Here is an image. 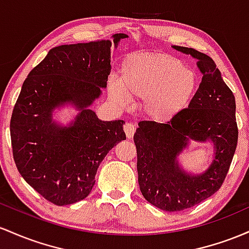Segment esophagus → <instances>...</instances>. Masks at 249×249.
<instances>
[{"label": "esophagus", "instance_id": "34e87169", "mask_svg": "<svg viewBox=\"0 0 249 249\" xmlns=\"http://www.w3.org/2000/svg\"><path fill=\"white\" fill-rule=\"evenodd\" d=\"M124 130L125 133V136H127V139H132L134 136V134H135L136 128L133 124H130V122H127V124L124 125Z\"/></svg>", "mask_w": 249, "mask_h": 249}]
</instances>
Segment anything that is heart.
<instances>
[{
    "instance_id": "b5f03b06",
    "label": "heart",
    "mask_w": 249,
    "mask_h": 249,
    "mask_svg": "<svg viewBox=\"0 0 249 249\" xmlns=\"http://www.w3.org/2000/svg\"><path fill=\"white\" fill-rule=\"evenodd\" d=\"M197 76L168 54L136 53L124 60L122 76H111L108 91L114 101L127 105L130 97L143 100L142 109L155 121H168L191 102Z\"/></svg>"
}]
</instances>
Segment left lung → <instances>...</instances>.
I'll return each instance as SVG.
<instances>
[{"label": "left lung", "mask_w": 249, "mask_h": 249, "mask_svg": "<svg viewBox=\"0 0 249 249\" xmlns=\"http://www.w3.org/2000/svg\"><path fill=\"white\" fill-rule=\"evenodd\" d=\"M197 60L202 80L188 108L166 124L141 121L134 134L139 186L148 202L166 212L191 208L220 189L237 143L235 97L208 55L173 46ZM191 141L213 144V160L200 175L187 172L178 156Z\"/></svg>", "instance_id": "8db88e82"}]
</instances>
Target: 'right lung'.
Instances as JSON below:
<instances>
[{"mask_svg": "<svg viewBox=\"0 0 249 249\" xmlns=\"http://www.w3.org/2000/svg\"><path fill=\"white\" fill-rule=\"evenodd\" d=\"M113 41L62 44L28 74L10 120L13 156L19 174L36 192L56 206L88 196L105 156L125 140L124 120L102 121L90 109L107 88ZM71 105L77 116L67 126L52 115Z\"/></svg>", "mask_w": 249, "mask_h": 249, "instance_id": "1", "label": "right lung"}]
</instances>
